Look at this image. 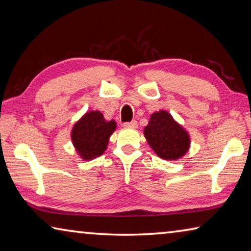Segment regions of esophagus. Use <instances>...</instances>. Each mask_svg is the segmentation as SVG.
Listing matches in <instances>:
<instances>
[{
	"mask_svg": "<svg viewBox=\"0 0 251 251\" xmlns=\"http://www.w3.org/2000/svg\"><path fill=\"white\" fill-rule=\"evenodd\" d=\"M124 127H128V128H137V122L131 121L129 123H124Z\"/></svg>",
	"mask_w": 251,
	"mask_h": 251,
	"instance_id": "1",
	"label": "esophagus"
}]
</instances>
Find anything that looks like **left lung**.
<instances>
[{
  "label": "left lung",
  "instance_id": "obj_1",
  "mask_svg": "<svg viewBox=\"0 0 251 251\" xmlns=\"http://www.w3.org/2000/svg\"><path fill=\"white\" fill-rule=\"evenodd\" d=\"M148 145L160 158L176 161L190 148V135L166 109L154 112L144 128Z\"/></svg>",
  "mask_w": 251,
  "mask_h": 251
}]
</instances>
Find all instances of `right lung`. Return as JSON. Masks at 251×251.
Returning <instances> with one entry per match:
<instances>
[{"instance_id":"1","label":"right lung","mask_w":251,"mask_h":251,"mask_svg":"<svg viewBox=\"0 0 251 251\" xmlns=\"http://www.w3.org/2000/svg\"><path fill=\"white\" fill-rule=\"evenodd\" d=\"M116 127L115 120H105L100 110L85 113L74 123L71 130L72 144L79 158L90 161L103 155Z\"/></svg>"}]
</instances>
